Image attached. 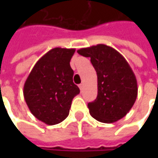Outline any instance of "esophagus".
<instances>
[{
  "label": "esophagus",
  "mask_w": 158,
  "mask_h": 158,
  "mask_svg": "<svg viewBox=\"0 0 158 158\" xmlns=\"http://www.w3.org/2000/svg\"><path fill=\"white\" fill-rule=\"evenodd\" d=\"M79 88H80V89H81V91H82V89H83V84H82V83H81V84H79Z\"/></svg>",
  "instance_id": "obj_1"
}]
</instances>
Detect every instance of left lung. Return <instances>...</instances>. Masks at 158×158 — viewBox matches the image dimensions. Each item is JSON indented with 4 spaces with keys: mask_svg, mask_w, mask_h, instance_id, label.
I'll list each match as a JSON object with an SVG mask.
<instances>
[{
    "mask_svg": "<svg viewBox=\"0 0 158 158\" xmlns=\"http://www.w3.org/2000/svg\"><path fill=\"white\" fill-rule=\"evenodd\" d=\"M77 52L90 58L98 76V97L88 104L90 115L104 123L118 121L136 100L137 81L128 62L111 46L98 44Z\"/></svg>",
    "mask_w": 158,
    "mask_h": 158,
    "instance_id": "left-lung-1",
    "label": "left lung"
}]
</instances>
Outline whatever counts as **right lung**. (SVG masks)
I'll return each instance as SVG.
<instances>
[{"label":"right lung","instance_id":"right-lung-1","mask_svg":"<svg viewBox=\"0 0 158 158\" xmlns=\"http://www.w3.org/2000/svg\"><path fill=\"white\" fill-rule=\"evenodd\" d=\"M76 49L55 47L34 65L23 85L31 112L47 125L60 123L69 116L72 100L80 89L73 82L70 60Z\"/></svg>","mask_w":158,"mask_h":158}]
</instances>
